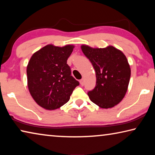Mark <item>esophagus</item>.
<instances>
[{
  "label": "esophagus",
  "instance_id": "esophagus-1",
  "mask_svg": "<svg viewBox=\"0 0 155 155\" xmlns=\"http://www.w3.org/2000/svg\"><path fill=\"white\" fill-rule=\"evenodd\" d=\"M80 84L82 86H83L84 85V78H82V79H81V81H80Z\"/></svg>",
  "mask_w": 155,
  "mask_h": 155
}]
</instances>
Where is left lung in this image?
Returning a JSON list of instances; mask_svg holds the SVG:
<instances>
[{
    "label": "left lung",
    "instance_id": "1",
    "mask_svg": "<svg viewBox=\"0 0 155 155\" xmlns=\"http://www.w3.org/2000/svg\"><path fill=\"white\" fill-rule=\"evenodd\" d=\"M96 72V84L87 93L91 102L103 109L112 108L125 96L130 77V68L124 54L113 46L106 48L81 46Z\"/></svg>",
    "mask_w": 155,
    "mask_h": 155
}]
</instances>
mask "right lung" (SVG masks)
I'll use <instances>...</instances> for the list:
<instances>
[{"label": "right lung", "instance_id": "add662e5", "mask_svg": "<svg viewBox=\"0 0 155 155\" xmlns=\"http://www.w3.org/2000/svg\"><path fill=\"white\" fill-rule=\"evenodd\" d=\"M74 48L73 45L48 44L31 56L27 68V86L34 101L42 108H60L79 85L67 64Z\"/></svg>", "mask_w": 155, "mask_h": 155}]
</instances>
